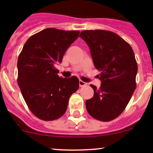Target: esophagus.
<instances>
[{
	"label": "esophagus",
	"instance_id": "esophagus-1",
	"mask_svg": "<svg viewBox=\"0 0 153 153\" xmlns=\"http://www.w3.org/2000/svg\"><path fill=\"white\" fill-rule=\"evenodd\" d=\"M79 85H80V87H83V86H86V85H88V83L87 82L82 81V80H79Z\"/></svg>",
	"mask_w": 153,
	"mask_h": 153
}]
</instances>
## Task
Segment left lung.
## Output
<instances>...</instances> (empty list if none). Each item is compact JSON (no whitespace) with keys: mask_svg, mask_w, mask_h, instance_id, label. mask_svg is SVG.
<instances>
[{"mask_svg":"<svg viewBox=\"0 0 153 153\" xmlns=\"http://www.w3.org/2000/svg\"><path fill=\"white\" fill-rule=\"evenodd\" d=\"M80 37L88 45L94 66L101 72V86L91 85L94 94L85 102L86 109L96 119L109 122L125 109L136 88L134 52L129 44L110 31H82Z\"/></svg>","mask_w":153,"mask_h":153,"instance_id":"obj_1","label":"left lung"}]
</instances>
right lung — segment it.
Returning <instances> with one entry per match:
<instances>
[{"mask_svg": "<svg viewBox=\"0 0 153 153\" xmlns=\"http://www.w3.org/2000/svg\"><path fill=\"white\" fill-rule=\"evenodd\" d=\"M80 31L48 28L28 39L19 56V86L28 107L39 119L52 121L65 113L68 101L78 89L76 76L59 77L55 68Z\"/></svg>", "mask_w": 153, "mask_h": 153, "instance_id": "right-lung-1", "label": "right lung"}]
</instances>
